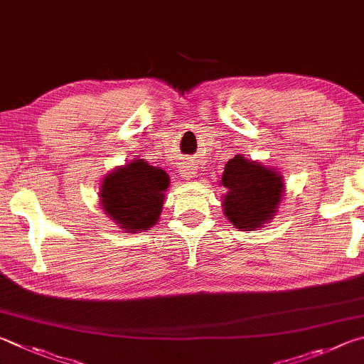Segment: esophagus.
I'll return each mask as SVG.
<instances>
[{"instance_id":"1","label":"esophagus","mask_w":364,"mask_h":364,"mask_svg":"<svg viewBox=\"0 0 364 364\" xmlns=\"http://www.w3.org/2000/svg\"><path fill=\"white\" fill-rule=\"evenodd\" d=\"M195 174H196L195 168H193V166H190L188 163H186V164H183L182 168H181V176H182L183 178H187V181H188V178L195 177Z\"/></svg>"}]
</instances>
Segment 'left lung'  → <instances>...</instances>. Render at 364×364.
<instances>
[{"instance_id": "1", "label": "left lung", "mask_w": 364, "mask_h": 364, "mask_svg": "<svg viewBox=\"0 0 364 364\" xmlns=\"http://www.w3.org/2000/svg\"><path fill=\"white\" fill-rule=\"evenodd\" d=\"M219 186L227 190L222 201L225 218L243 232L259 230L275 219L286 192L282 172L243 155L228 159Z\"/></svg>"}]
</instances>
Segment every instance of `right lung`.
<instances>
[{"mask_svg": "<svg viewBox=\"0 0 364 364\" xmlns=\"http://www.w3.org/2000/svg\"><path fill=\"white\" fill-rule=\"evenodd\" d=\"M169 187V176L142 158L118 166L104 176L99 205L126 233H142L156 225Z\"/></svg>", "mask_w": 364, "mask_h": 364, "instance_id": "1", "label": "right lung"}]
</instances>
